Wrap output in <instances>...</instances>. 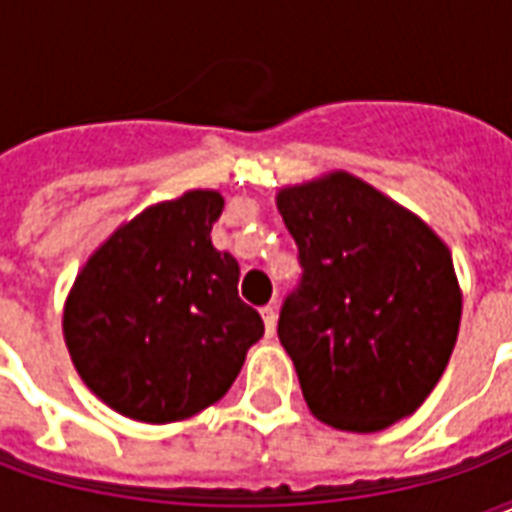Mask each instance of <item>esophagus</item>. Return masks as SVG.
I'll return each mask as SVG.
<instances>
[{"label":"esophagus","mask_w":512,"mask_h":512,"mask_svg":"<svg viewBox=\"0 0 512 512\" xmlns=\"http://www.w3.org/2000/svg\"><path fill=\"white\" fill-rule=\"evenodd\" d=\"M260 315H263V323H266V334H274V329H277V307H274V304H266V307L260 310Z\"/></svg>","instance_id":"obj_1"}]
</instances>
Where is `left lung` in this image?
Masks as SVG:
<instances>
[{"label":"left lung","mask_w":512,"mask_h":512,"mask_svg":"<svg viewBox=\"0 0 512 512\" xmlns=\"http://www.w3.org/2000/svg\"><path fill=\"white\" fill-rule=\"evenodd\" d=\"M277 208L301 266L277 334L310 411L354 433L414 414L458 340L461 290L450 249L348 172L282 189Z\"/></svg>","instance_id":"left-lung-1"}]
</instances>
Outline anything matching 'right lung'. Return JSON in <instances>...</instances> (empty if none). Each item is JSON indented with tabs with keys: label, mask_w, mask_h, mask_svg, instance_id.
<instances>
[{
	"label": "right lung",
	"mask_w": 512,
	"mask_h": 512,
	"mask_svg": "<svg viewBox=\"0 0 512 512\" xmlns=\"http://www.w3.org/2000/svg\"><path fill=\"white\" fill-rule=\"evenodd\" d=\"M219 191L158 202L109 235L65 304L84 384L123 417L178 422L227 395L263 318L238 299V263L211 244Z\"/></svg>",
	"instance_id": "obj_1"
}]
</instances>
